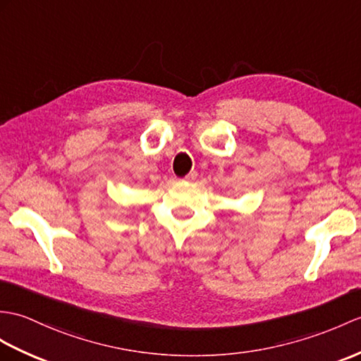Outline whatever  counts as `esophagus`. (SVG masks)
Here are the masks:
<instances>
[{"mask_svg":"<svg viewBox=\"0 0 361 361\" xmlns=\"http://www.w3.org/2000/svg\"><path fill=\"white\" fill-rule=\"evenodd\" d=\"M195 178H197V172H190L186 175V177H184V180L186 181H194Z\"/></svg>","mask_w":361,"mask_h":361,"instance_id":"34e87169","label":"esophagus"}]
</instances>
